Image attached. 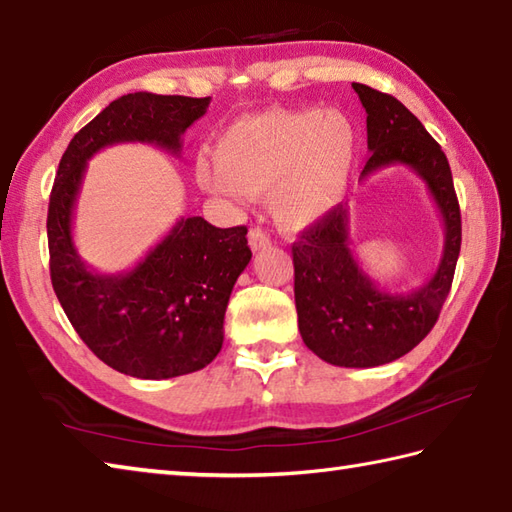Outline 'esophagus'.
Returning <instances> with one entry per match:
<instances>
[{
    "label": "esophagus",
    "instance_id": "1",
    "mask_svg": "<svg viewBox=\"0 0 512 512\" xmlns=\"http://www.w3.org/2000/svg\"><path fill=\"white\" fill-rule=\"evenodd\" d=\"M247 241H249V247H252L254 252H260V249H265V247L271 245V238H269L267 232H263V229H260V227H252V229H249Z\"/></svg>",
    "mask_w": 512,
    "mask_h": 512
}]
</instances>
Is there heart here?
Returning <instances> with one entry per match:
<instances>
[{
  "label": "heart",
  "instance_id": "b5f03b06",
  "mask_svg": "<svg viewBox=\"0 0 512 512\" xmlns=\"http://www.w3.org/2000/svg\"><path fill=\"white\" fill-rule=\"evenodd\" d=\"M362 137L342 110L274 108L229 123L216 159L196 161L203 190L271 198L274 221L302 232L336 212L356 172Z\"/></svg>",
  "mask_w": 512,
  "mask_h": 512
}]
</instances>
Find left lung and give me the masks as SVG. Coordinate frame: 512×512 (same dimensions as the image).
<instances>
[{
	"instance_id": "obj_1",
	"label": "left lung",
	"mask_w": 512,
	"mask_h": 512,
	"mask_svg": "<svg viewBox=\"0 0 512 512\" xmlns=\"http://www.w3.org/2000/svg\"><path fill=\"white\" fill-rule=\"evenodd\" d=\"M367 110L371 159L360 179L406 165L429 187L444 221L440 265L422 287L391 294L360 267L349 247V210L338 205L325 221L294 243V296L298 329L320 360L369 369L417 347L440 316L462 245V216L451 168L440 145L402 103L364 83H351Z\"/></svg>"
}]
</instances>
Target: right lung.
Segmentation results:
<instances>
[{"label":"right lung","mask_w":512,"mask_h":512,"mask_svg":"<svg viewBox=\"0 0 512 512\" xmlns=\"http://www.w3.org/2000/svg\"><path fill=\"white\" fill-rule=\"evenodd\" d=\"M210 101L152 92L119 97L75 134L50 192L46 227L55 294L88 349L132 378H176L218 356L229 296L252 260L247 227L179 218L132 269L101 274L79 256L72 238L83 174L92 156L117 143H152L181 154V137Z\"/></svg>","instance_id":"obj_1"}]
</instances>
